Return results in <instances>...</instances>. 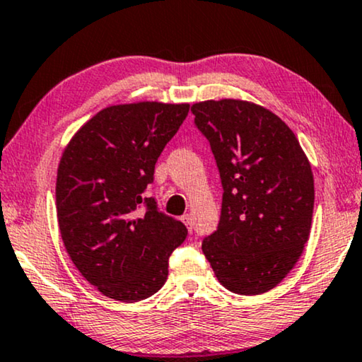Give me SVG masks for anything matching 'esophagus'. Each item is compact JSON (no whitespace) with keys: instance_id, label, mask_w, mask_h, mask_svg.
<instances>
[{"instance_id":"34e87169","label":"esophagus","mask_w":362,"mask_h":362,"mask_svg":"<svg viewBox=\"0 0 362 362\" xmlns=\"http://www.w3.org/2000/svg\"><path fill=\"white\" fill-rule=\"evenodd\" d=\"M181 221L186 224L189 231H192V216H191V214H182V216H181Z\"/></svg>"}]
</instances>
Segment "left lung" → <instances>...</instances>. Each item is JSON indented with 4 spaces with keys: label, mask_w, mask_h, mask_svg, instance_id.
Returning a JSON list of instances; mask_svg holds the SVG:
<instances>
[{
    "label": "left lung",
    "mask_w": 362,
    "mask_h": 362,
    "mask_svg": "<svg viewBox=\"0 0 362 362\" xmlns=\"http://www.w3.org/2000/svg\"><path fill=\"white\" fill-rule=\"evenodd\" d=\"M223 185L218 229L203 252L224 288L252 296L293 269L309 239L314 177L293 131L266 107L239 100L191 107Z\"/></svg>",
    "instance_id": "left-lung-1"
}]
</instances>
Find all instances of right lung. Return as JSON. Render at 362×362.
Here are the masks:
<instances>
[{"label":"right lung","instance_id":"add662e5","mask_svg":"<svg viewBox=\"0 0 362 362\" xmlns=\"http://www.w3.org/2000/svg\"><path fill=\"white\" fill-rule=\"evenodd\" d=\"M189 105L110 106L73 136L61 156L56 209L64 247L107 298L143 301L163 288L168 259L187 236L144 191Z\"/></svg>","mask_w":362,"mask_h":362}]
</instances>
